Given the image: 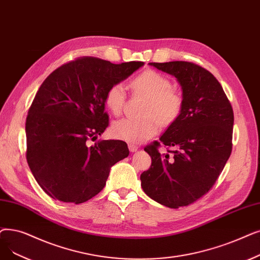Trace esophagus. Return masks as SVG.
<instances>
[{"instance_id": "obj_1", "label": "esophagus", "mask_w": 260, "mask_h": 260, "mask_svg": "<svg viewBox=\"0 0 260 260\" xmlns=\"http://www.w3.org/2000/svg\"><path fill=\"white\" fill-rule=\"evenodd\" d=\"M138 145H136V144H133V143H129L128 144V150L131 151V152H136V151H138Z\"/></svg>"}]
</instances>
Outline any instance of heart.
Masks as SVG:
<instances>
[{
  "label": "heart",
  "mask_w": 260,
  "mask_h": 260,
  "mask_svg": "<svg viewBox=\"0 0 260 260\" xmlns=\"http://www.w3.org/2000/svg\"><path fill=\"white\" fill-rule=\"evenodd\" d=\"M164 74L153 70L144 71L132 82V88L148 98L143 118H123L112 124L114 137L129 143H140L150 139L160 129L161 123H173L183 108V95L171 87ZM125 103V89L121 83L111 85L105 94V105L114 115H120Z\"/></svg>",
  "instance_id": "heart-1"
}]
</instances>
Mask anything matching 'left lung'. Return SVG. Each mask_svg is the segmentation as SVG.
Instances as JSON below:
<instances>
[{
    "label": "left lung",
    "instance_id": "1",
    "mask_svg": "<svg viewBox=\"0 0 260 260\" xmlns=\"http://www.w3.org/2000/svg\"><path fill=\"white\" fill-rule=\"evenodd\" d=\"M149 64L176 77L184 103L160 142L144 148L152 164L140 175L141 187L164 206H188L212 188L231 156L233 108L217 78L201 66L188 61ZM160 143L176 150L160 154Z\"/></svg>",
    "mask_w": 260,
    "mask_h": 260
}]
</instances>
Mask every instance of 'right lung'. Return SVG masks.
<instances>
[{"instance_id":"obj_1","label":"right lung","mask_w":260,"mask_h":260,"mask_svg":"<svg viewBox=\"0 0 260 260\" xmlns=\"http://www.w3.org/2000/svg\"><path fill=\"white\" fill-rule=\"evenodd\" d=\"M143 64L82 57L62 64L44 80L26 118V160L52 199L72 204L92 199L105 187L110 168L128 156L124 141L89 142L108 126V88Z\"/></svg>"}]
</instances>
